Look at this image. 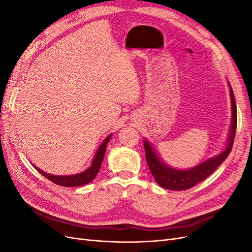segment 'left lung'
<instances>
[{
  "instance_id": "1",
  "label": "left lung",
  "mask_w": 252,
  "mask_h": 252,
  "mask_svg": "<svg viewBox=\"0 0 252 252\" xmlns=\"http://www.w3.org/2000/svg\"><path fill=\"white\" fill-rule=\"evenodd\" d=\"M231 98V125L226 141V146L219 155L205 159L204 162L197 164L196 166L189 169H177L174 167L164 163L161 158L157 154L156 149L151 143L145 139L144 147L146 154V161L152 177L155 178L158 184L162 188L169 190H186L193 187L197 183L202 182L215 171L218 167L222 164L226 158L229 156L232 144L234 141L235 129H236V105L233 96V91L228 82Z\"/></svg>"
}]
</instances>
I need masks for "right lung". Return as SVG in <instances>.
<instances>
[{"label":"right lung","mask_w":252,"mask_h":252,"mask_svg":"<svg viewBox=\"0 0 252 252\" xmlns=\"http://www.w3.org/2000/svg\"><path fill=\"white\" fill-rule=\"evenodd\" d=\"M111 136H112V134H109L107 138H106L102 142L100 147H98V149L95 152V155L93 158V162H91V165L86 170H84L80 173L69 174V175H55V174H50V173H47V172L41 170L39 167H36V166H33V167L42 175H44L45 178L53 182L55 184L64 186V187H75V186L86 185V184H88V183L93 181L96 177L97 172L100 171L101 165H102L103 158H104L105 152H106V147H107V144L110 141Z\"/></svg>","instance_id":"right-lung-1"}]
</instances>
